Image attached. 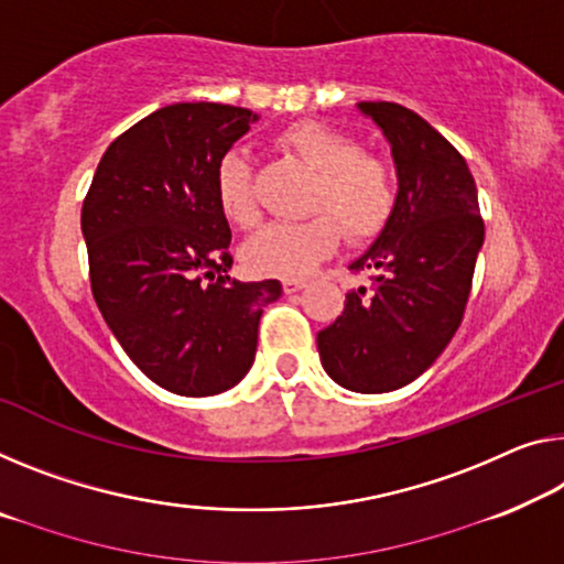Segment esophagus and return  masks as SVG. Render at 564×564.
I'll return each instance as SVG.
<instances>
[{
    "label": "esophagus",
    "mask_w": 564,
    "mask_h": 564,
    "mask_svg": "<svg viewBox=\"0 0 564 564\" xmlns=\"http://www.w3.org/2000/svg\"><path fill=\"white\" fill-rule=\"evenodd\" d=\"M282 288H284V292H288V294H294V292L305 290V280H284Z\"/></svg>",
    "instance_id": "1"
}]
</instances>
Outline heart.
<instances>
[{"label": "heart", "mask_w": 564, "mask_h": 564, "mask_svg": "<svg viewBox=\"0 0 564 564\" xmlns=\"http://www.w3.org/2000/svg\"><path fill=\"white\" fill-rule=\"evenodd\" d=\"M276 149L297 155L317 173L307 212L300 224H270L241 249V259L254 274L302 276L333 252L340 229L350 241H368L391 219L398 186L391 166L378 155L362 153L352 135L325 123L305 120L274 138ZM214 194L224 219L239 229L259 221L257 171L239 149L227 151L216 163Z\"/></svg>", "instance_id": "1"}]
</instances>
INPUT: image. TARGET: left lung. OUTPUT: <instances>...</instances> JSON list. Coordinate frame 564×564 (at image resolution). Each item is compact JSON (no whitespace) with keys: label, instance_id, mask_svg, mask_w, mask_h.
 <instances>
[{"label":"left lung","instance_id":"left-lung-1","mask_svg":"<svg viewBox=\"0 0 564 564\" xmlns=\"http://www.w3.org/2000/svg\"><path fill=\"white\" fill-rule=\"evenodd\" d=\"M358 110L391 143L398 196L376 241L350 262L370 274V290L345 294L317 350L337 386L388 393L426 372L462 325L484 221L464 155L436 128L398 102L366 100Z\"/></svg>","mask_w":564,"mask_h":564}]
</instances>
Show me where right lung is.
I'll list each match as a JSON object with an SVG mask.
<instances>
[{
  "label": "right lung",
  "instance_id": "1",
  "mask_svg": "<svg viewBox=\"0 0 564 564\" xmlns=\"http://www.w3.org/2000/svg\"><path fill=\"white\" fill-rule=\"evenodd\" d=\"M247 108L173 102L108 145L83 202L93 297L120 348L178 395L229 391L254 362L276 280L239 282L214 171L249 126Z\"/></svg>",
  "mask_w": 564,
  "mask_h": 564
}]
</instances>
